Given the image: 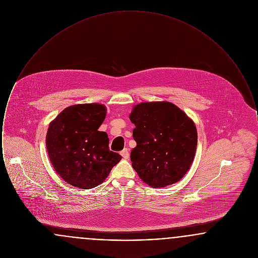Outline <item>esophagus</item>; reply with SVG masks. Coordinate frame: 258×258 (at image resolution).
<instances>
[{
  "mask_svg": "<svg viewBox=\"0 0 258 258\" xmlns=\"http://www.w3.org/2000/svg\"><path fill=\"white\" fill-rule=\"evenodd\" d=\"M121 156L123 157V159H128V157H130V153H128V150L126 149V148H124L123 151H121Z\"/></svg>",
  "mask_w": 258,
  "mask_h": 258,
  "instance_id": "34e87169",
  "label": "esophagus"
}]
</instances>
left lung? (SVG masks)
<instances>
[{
	"label": "left lung",
	"mask_w": 258,
	"mask_h": 258,
	"mask_svg": "<svg viewBox=\"0 0 258 258\" xmlns=\"http://www.w3.org/2000/svg\"><path fill=\"white\" fill-rule=\"evenodd\" d=\"M136 147L132 165L152 187L177 183L188 171L196 155L197 126L184 111L168 101L141 102L130 115Z\"/></svg>",
	"instance_id": "8db88e82"
}]
</instances>
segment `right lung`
Instances as JSON below:
<instances>
[{
	"label": "right lung",
	"instance_id": "obj_1",
	"mask_svg": "<svg viewBox=\"0 0 258 258\" xmlns=\"http://www.w3.org/2000/svg\"><path fill=\"white\" fill-rule=\"evenodd\" d=\"M106 116L99 103L67 107L50 123L46 135L49 160L70 184L89 189L101 184L122 157L109 150V138L98 131Z\"/></svg>",
	"mask_w": 258,
	"mask_h": 258
}]
</instances>
